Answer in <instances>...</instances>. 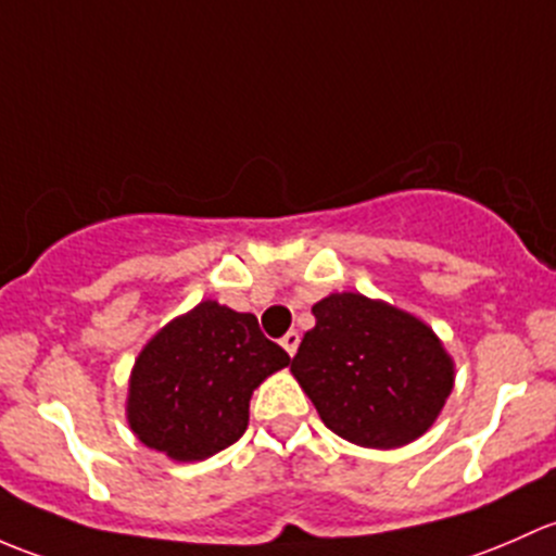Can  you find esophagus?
Returning a JSON list of instances; mask_svg holds the SVG:
<instances>
[{
    "mask_svg": "<svg viewBox=\"0 0 556 556\" xmlns=\"http://www.w3.org/2000/svg\"><path fill=\"white\" fill-rule=\"evenodd\" d=\"M280 345H283V351L289 353V356H294L296 348H300V331H286V334L280 337Z\"/></svg>",
    "mask_w": 556,
    "mask_h": 556,
    "instance_id": "obj_1",
    "label": "esophagus"
}]
</instances>
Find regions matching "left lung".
<instances>
[{"mask_svg": "<svg viewBox=\"0 0 556 556\" xmlns=\"http://www.w3.org/2000/svg\"><path fill=\"white\" fill-rule=\"evenodd\" d=\"M313 316L291 371L337 437L391 450L431 428L455 377L422 320L351 291L320 300Z\"/></svg>", "mask_w": 556, "mask_h": 556, "instance_id": "obj_1", "label": "left lung"}]
</instances>
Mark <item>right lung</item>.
Here are the masks:
<instances>
[{"mask_svg": "<svg viewBox=\"0 0 556 556\" xmlns=\"http://www.w3.org/2000/svg\"><path fill=\"white\" fill-rule=\"evenodd\" d=\"M289 364L251 313L200 302L154 334L134 366L128 422L147 447L203 460L249 426L254 388Z\"/></svg>", "mask_w": 556, "mask_h": 556, "instance_id": "1", "label": "right lung"}]
</instances>
